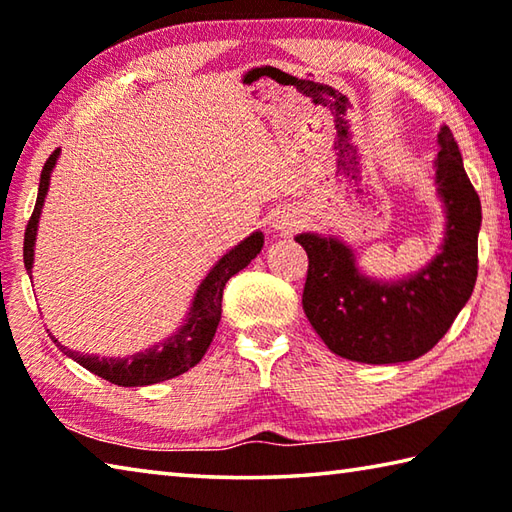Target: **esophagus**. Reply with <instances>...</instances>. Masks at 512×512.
I'll list each match as a JSON object with an SVG mask.
<instances>
[{
    "label": "esophagus",
    "mask_w": 512,
    "mask_h": 512,
    "mask_svg": "<svg viewBox=\"0 0 512 512\" xmlns=\"http://www.w3.org/2000/svg\"><path fill=\"white\" fill-rule=\"evenodd\" d=\"M301 222H303V220H301V213H299V211H294V209H281V211L274 213L272 227H274L276 231H281V233H292L294 229L299 227Z\"/></svg>",
    "instance_id": "34e87169"
}]
</instances>
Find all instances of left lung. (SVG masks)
<instances>
[{
    "label": "left lung",
    "instance_id": "left-lung-1",
    "mask_svg": "<svg viewBox=\"0 0 512 512\" xmlns=\"http://www.w3.org/2000/svg\"><path fill=\"white\" fill-rule=\"evenodd\" d=\"M434 184L445 211L441 251L423 270L396 281L366 276L355 249L335 236L299 233L308 254L303 310L339 357L362 364H398L438 344L477 283L481 202L463 168L452 130L438 132Z\"/></svg>",
    "mask_w": 512,
    "mask_h": 512
}]
</instances>
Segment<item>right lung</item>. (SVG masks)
<instances>
[{
    "label": "right lung",
    "mask_w": 512,
    "mask_h": 512,
    "mask_svg": "<svg viewBox=\"0 0 512 512\" xmlns=\"http://www.w3.org/2000/svg\"><path fill=\"white\" fill-rule=\"evenodd\" d=\"M60 157V148L51 152L47 164L42 168L40 175V188L38 200H35V209L29 224H26L24 233V267L31 274L33 270V256H35V238H38V224L40 213L44 206V197L49 193V179L53 173V166ZM265 236L263 231H254L245 240H240L236 247H231L218 263H215L209 274L204 276L200 288H197L195 297L191 301V310L173 335L166 337L164 342L146 348V351L132 353L128 357H98V355H83L76 351H69L62 346L56 337L51 335L53 342L60 346V351L69 355L71 360L78 362L89 373L98 375L119 387H148V384H157L177 375L186 373L188 369L202 360L206 348L211 346L215 330L220 324L222 315V290L233 274L254 261L261 254Z\"/></svg>",
    "instance_id": "add662e5"
}]
</instances>
